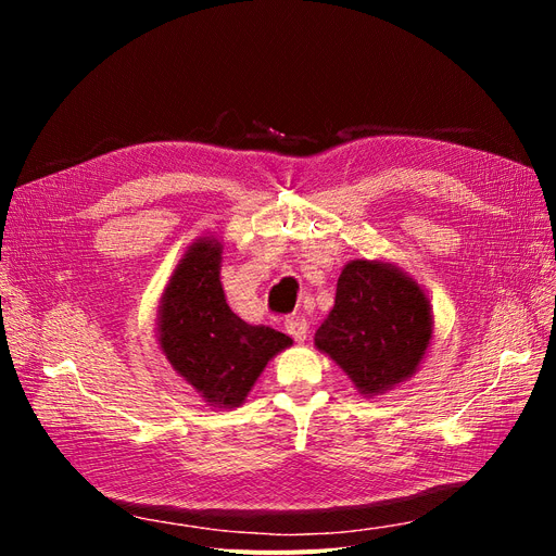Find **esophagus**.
I'll list each match as a JSON object with an SVG mask.
<instances>
[{
    "mask_svg": "<svg viewBox=\"0 0 556 556\" xmlns=\"http://www.w3.org/2000/svg\"><path fill=\"white\" fill-rule=\"evenodd\" d=\"M285 331H288L296 343H304L308 336V323L304 317H288L285 319Z\"/></svg>",
    "mask_w": 556,
    "mask_h": 556,
    "instance_id": "34e87169",
    "label": "esophagus"
}]
</instances>
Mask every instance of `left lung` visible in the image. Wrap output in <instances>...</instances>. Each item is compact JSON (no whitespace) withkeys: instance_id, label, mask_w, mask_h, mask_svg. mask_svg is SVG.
Returning a JSON list of instances; mask_svg holds the SVG:
<instances>
[{"instance_id":"1","label":"left lung","mask_w":556,"mask_h":556,"mask_svg":"<svg viewBox=\"0 0 556 556\" xmlns=\"http://www.w3.org/2000/svg\"><path fill=\"white\" fill-rule=\"evenodd\" d=\"M431 339L433 315L422 285L392 262L359 257L343 266L315 348L371 399L413 378Z\"/></svg>"}]
</instances>
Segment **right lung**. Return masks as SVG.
Returning a JSON list of instances; mask_svg holds the SVG:
<instances>
[{
    "label": "right lung",
    "mask_w": 556,
    "mask_h": 556,
    "mask_svg": "<svg viewBox=\"0 0 556 556\" xmlns=\"http://www.w3.org/2000/svg\"><path fill=\"white\" fill-rule=\"evenodd\" d=\"M223 241L194 239L182 252L157 306V343L174 371L213 408H239L290 336L248 325L233 313L220 282Z\"/></svg>",
    "instance_id": "right-lung-1"
}]
</instances>
